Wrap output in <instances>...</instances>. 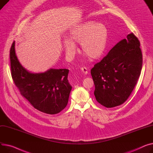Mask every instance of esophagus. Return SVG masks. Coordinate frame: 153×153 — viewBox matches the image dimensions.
<instances>
[{
	"instance_id": "esophagus-1",
	"label": "esophagus",
	"mask_w": 153,
	"mask_h": 153,
	"mask_svg": "<svg viewBox=\"0 0 153 153\" xmlns=\"http://www.w3.org/2000/svg\"><path fill=\"white\" fill-rule=\"evenodd\" d=\"M81 70H82V71L85 75H87L88 73V68L86 67H83L81 68Z\"/></svg>"
}]
</instances>
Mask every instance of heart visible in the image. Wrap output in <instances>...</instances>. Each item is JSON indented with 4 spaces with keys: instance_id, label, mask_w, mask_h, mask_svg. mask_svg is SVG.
Here are the masks:
<instances>
[{
    "instance_id": "b5f03b06",
    "label": "heart",
    "mask_w": 153,
    "mask_h": 153,
    "mask_svg": "<svg viewBox=\"0 0 153 153\" xmlns=\"http://www.w3.org/2000/svg\"><path fill=\"white\" fill-rule=\"evenodd\" d=\"M108 30L101 23L89 21L80 23L70 31V39L64 41L66 56L70 59L74 58L77 46L75 42L80 43L81 48L86 56L92 59L100 57L105 49Z\"/></svg>"
}]
</instances>
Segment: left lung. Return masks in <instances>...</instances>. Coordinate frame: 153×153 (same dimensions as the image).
Returning <instances> with one entry per match:
<instances>
[{"label": "left lung", "mask_w": 153, "mask_h": 153, "mask_svg": "<svg viewBox=\"0 0 153 153\" xmlns=\"http://www.w3.org/2000/svg\"><path fill=\"white\" fill-rule=\"evenodd\" d=\"M140 43L133 33L115 45L91 74L96 101L111 108L126 101L135 86L142 68Z\"/></svg>", "instance_id": "left-lung-1"}]
</instances>
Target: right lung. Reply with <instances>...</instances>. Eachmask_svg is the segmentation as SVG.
Here are the masks:
<instances>
[{"instance_id": "add662e5", "label": "right lung", "mask_w": 153, "mask_h": 153, "mask_svg": "<svg viewBox=\"0 0 153 153\" xmlns=\"http://www.w3.org/2000/svg\"><path fill=\"white\" fill-rule=\"evenodd\" d=\"M11 75L20 94L38 111L59 113L67 106L71 86L68 82L69 70L50 68L42 73H31L18 59L15 41L10 51Z\"/></svg>"}]
</instances>
